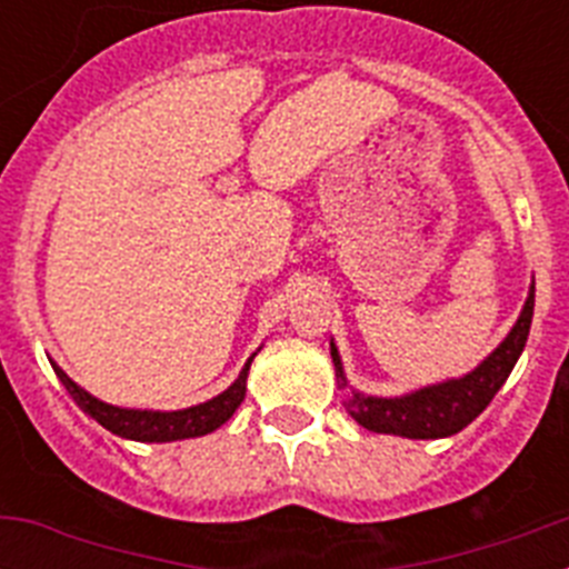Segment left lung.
<instances>
[{
	"instance_id": "left-lung-1",
	"label": "left lung",
	"mask_w": 569,
	"mask_h": 569,
	"mask_svg": "<svg viewBox=\"0 0 569 569\" xmlns=\"http://www.w3.org/2000/svg\"><path fill=\"white\" fill-rule=\"evenodd\" d=\"M532 305H536V281H530V293L510 333L479 367H472L470 373L459 379L436 381L405 396H370L356 390L345 376L339 347L330 339L341 405L361 427L373 433L401 436V439H445V436L459 433L490 405L492 396L499 393L507 376L512 373L530 336Z\"/></svg>"
}]
</instances>
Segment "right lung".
Listing matches in <instances>:
<instances>
[{
    "mask_svg": "<svg viewBox=\"0 0 569 569\" xmlns=\"http://www.w3.org/2000/svg\"><path fill=\"white\" fill-rule=\"evenodd\" d=\"M261 350V347H259ZM256 353L244 361L241 373L236 376L233 385L228 390H222L213 399L202 401V405L184 407V410H139V407H116L108 401L97 399L93 393H88L84 387H79L77 381L64 373L57 361H50L53 373L59 376V381L64 385L73 401L82 407L90 419H97L104 430H110L113 436H122L130 441H182V439H199V436L213 433L216 427H222L230 416L236 413V407L244 401V390H248V373L250 365H253Z\"/></svg>",
    "mask_w": 569,
    "mask_h": 569,
    "instance_id": "right-lung-1",
    "label": "right lung"
}]
</instances>
